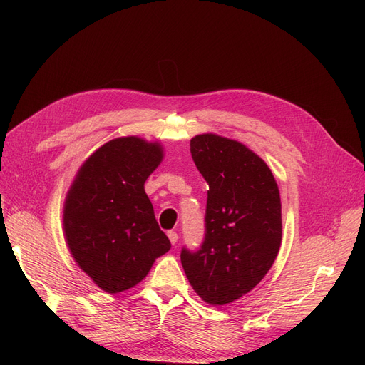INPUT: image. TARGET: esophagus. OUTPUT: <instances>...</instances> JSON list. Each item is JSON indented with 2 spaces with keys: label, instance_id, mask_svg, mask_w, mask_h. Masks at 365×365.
Segmentation results:
<instances>
[{
  "label": "esophagus",
  "instance_id": "obj_1",
  "mask_svg": "<svg viewBox=\"0 0 365 365\" xmlns=\"http://www.w3.org/2000/svg\"><path fill=\"white\" fill-rule=\"evenodd\" d=\"M167 237H168V240H170V242L175 245L176 242H178V238H179V235L175 232V231H170L168 234H167Z\"/></svg>",
  "mask_w": 365,
  "mask_h": 365
}]
</instances>
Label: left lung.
Returning <instances> with one entry per match:
<instances>
[{
  "mask_svg": "<svg viewBox=\"0 0 365 365\" xmlns=\"http://www.w3.org/2000/svg\"><path fill=\"white\" fill-rule=\"evenodd\" d=\"M190 153L208 183L205 238L198 252L183 248L180 260L195 293L223 306L252 292L278 256L279 189L267 164L238 140L198 134Z\"/></svg>",
  "mask_w": 365,
  "mask_h": 365,
  "instance_id": "8db88e82",
  "label": "left lung"
}]
</instances>
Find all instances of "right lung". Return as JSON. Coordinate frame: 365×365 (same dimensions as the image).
Masks as SVG:
<instances>
[{
    "mask_svg": "<svg viewBox=\"0 0 365 365\" xmlns=\"http://www.w3.org/2000/svg\"><path fill=\"white\" fill-rule=\"evenodd\" d=\"M164 158L160 142L138 136L109 140L83 163L63 204L69 252L106 293L138 285L170 250L145 182Z\"/></svg>",
    "mask_w": 365,
    "mask_h": 365,
    "instance_id": "right-lung-1",
    "label": "right lung"
}]
</instances>
